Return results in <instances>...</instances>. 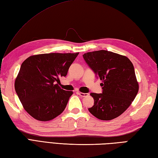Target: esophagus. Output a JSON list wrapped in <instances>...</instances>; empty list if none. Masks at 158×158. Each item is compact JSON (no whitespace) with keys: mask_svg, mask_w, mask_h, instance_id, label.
I'll return each mask as SVG.
<instances>
[{"mask_svg":"<svg viewBox=\"0 0 158 158\" xmlns=\"http://www.w3.org/2000/svg\"><path fill=\"white\" fill-rule=\"evenodd\" d=\"M78 94H79V96H81V97H85V96H88L89 94L88 93H83V92H78Z\"/></svg>","mask_w":158,"mask_h":158,"instance_id":"obj_1","label":"esophagus"}]
</instances>
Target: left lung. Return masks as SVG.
<instances>
[{
  "label": "left lung",
  "instance_id": "1",
  "mask_svg": "<svg viewBox=\"0 0 158 158\" xmlns=\"http://www.w3.org/2000/svg\"><path fill=\"white\" fill-rule=\"evenodd\" d=\"M85 62L102 83V93H91L94 105L89 111L96 118L111 120L128 108L139 92L135 69L126 56L106 50L85 53Z\"/></svg>",
  "mask_w": 158,
  "mask_h": 158
}]
</instances>
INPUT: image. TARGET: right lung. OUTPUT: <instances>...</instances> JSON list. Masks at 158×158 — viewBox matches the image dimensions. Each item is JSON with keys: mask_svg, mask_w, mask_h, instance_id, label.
<instances>
[{"mask_svg": "<svg viewBox=\"0 0 158 158\" xmlns=\"http://www.w3.org/2000/svg\"><path fill=\"white\" fill-rule=\"evenodd\" d=\"M79 53H51L31 56L22 64L15 89L23 108L33 118L52 120L65 109L72 91L59 86Z\"/></svg>", "mask_w": 158, "mask_h": 158, "instance_id": "obj_1", "label": "right lung"}]
</instances>
